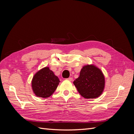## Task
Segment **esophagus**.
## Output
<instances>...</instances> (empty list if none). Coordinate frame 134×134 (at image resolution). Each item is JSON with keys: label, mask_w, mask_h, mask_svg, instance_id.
Wrapping results in <instances>:
<instances>
[{"label": "esophagus", "mask_w": 134, "mask_h": 134, "mask_svg": "<svg viewBox=\"0 0 134 134\" xmlns=\"http://www.w3.org/2000/svg\"><path fill=\"white\" fill-rule=\"evenodd\" d=\"M67 79L69 80V81H72V79H72V78H68Z\"/></svg>", "instance_id": "34e87169"}]
</instances>
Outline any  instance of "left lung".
Here are the masks:
<instances>
[{"label": "left lung", "instance_id": "1", "mask_svg": "<svg viewBox=\"0 0 134 134\" xmlns=\"http://www.w3.org/2000/svg\"><path fill=\"white\" fill-rule=\"evenodd\" d=\"M73 83L80 94L85 98H96L104 91L105 79L102 71L94 65L83 66L79 76Z\"/></svg>", "mask_w": 134, "mask_h": 134}]
</instances>
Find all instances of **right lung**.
I'll return each instance as SVG.
<instances>
[{
	"label": "right lung",
	"mask_w": 134,
	"mask_h": 134,
	"mask_svg": "<svg viewBox=\"0 0 134 134\" xmlns=\"http://www.w3.org/2000/svg\"><path fill=\"white\" fill-rule=\"evenodd\" d=\"M60 81L49 67H44L38 71L32 80V88L36 96L48 98L53 94Z\"/></svg>",
	"instance_id": "obj_1"
}]
</instances>
